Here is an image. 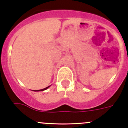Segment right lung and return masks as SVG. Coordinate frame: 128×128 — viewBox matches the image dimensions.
<instances>
[{"label": "right lung", "mask_w": 128, "mask_h": 128, "mask_svg": "<svg viewBox=\"0 0 128 128\" xmlns=\"http://www.w3.org/2000/svg\"><path fill=\"white\" fill-rule=\"evenodd\" d=\"M50 86H48V87H47V88H46L42 89V90H35L34 91H44V90H47V89H48V88H50Z\"/></svg>", "instance_id": "1"}]
</instances>
